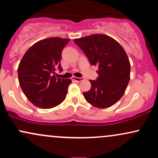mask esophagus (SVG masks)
Wrapping results in <instances>:
<instances>
[{
    "mask_svg": "<svg viewBox=\"0 0 158 158\" xmlns=\"http://www.w3.org/2000/svg\"><path fill=\"white\" fill-rule=\"evenodd\" d=\"M72 80L74 81H77V82H79V81H81L83 80V78L73 77H72Z\"/></svg>",
    "mask_w": 158,
    "mask_h": 158,
    "instance_id": "obj_1",
    "label": "esophagus"
}]
</instances>
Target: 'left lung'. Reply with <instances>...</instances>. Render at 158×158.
Returning a JSON list of instances; mask_svg holds the SVG:
<instances>
[{
    "instance_id": "1",
    "label": "left lung",
    "mask_w": 158,
    "mask_h": 158,
    "mask_svg": "<svg viewBox=\"0 0 158 158\" xmlns=\"http://www.w3.org/2000/svg\"><path fill=\"white\" fill-rule=\"evenodd\" d=\"M92 65H97L99 77L90 80L91 88L84 92L88 103L99 108L112 106L120 99L130 80L131 64L118 41L103 34L74 39Z\"/></svg>"
}]
</instances>
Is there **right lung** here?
<instances>
[{
    "label": "right lung",
    "instance_id": "obj_1",
    "mask_svg": "<svg viewBox=\"0 0 158 158\" xmlns=\"http://www.w3.org/2000/svg\"><path fill=\"white\" fill-rule=\"evenodd\" d=\"M70 39L52 37L32 45L18 68L20 86L32 104L49 109L65 99L71 80L55 76L56 68L61 70V51Z\"/></svg>",
    "mask_w": 158,
    "mask_h": 158
}]
</instances>
